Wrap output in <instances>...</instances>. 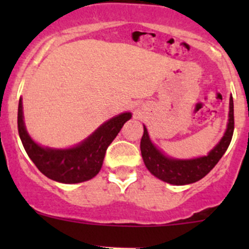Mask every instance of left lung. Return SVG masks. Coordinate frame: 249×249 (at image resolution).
I'll list each match as a JSON object with an SVG mask.
<instances>
[{"label":"left lung","mask_w":249,"mask_h":249,"mask_svg":"<svg viewBox=\"0 0 249 249\" xmlns=\"http://www.w3.org/2000/svg\"><path fill=\"white\" fill-rule=\"evenodd\" d=\"M143 136L141 139V154L148 171L164 182L173 185H185L197 182L205 177L217 165L231 142L233 134V101L230 96L229 119L224 136L208 152L207 155L194 159H175L164 154L157 148L143 125Z\"/></svg>","instance_id":"obj_1"}]
</instances>
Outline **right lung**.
Returning a JSON list of instances; mask_svg holds the SVG:
<instances>
[{
  "label": "right lung",
  "instance_id": "obj_1",
  "mask_svg": "<svg viewBox=\"0 0 249 249\" xmlns=\"http://www.w3.org/2000/svg\"><path fill=\"white\" fill-rule=\"evenodd\" d=\"M131 115L130 112H125L110 118L74 147L64 149L43 147L35 142L27 132L22 114V99L20 97L18 130L27 155L39 171L55 182L73 184L91 179L100 172L107 148L119 134L123 125L131 119Z\"/></svg>",
  "mask_w": 249,
  "mask_h": 249
}]
</instances>
